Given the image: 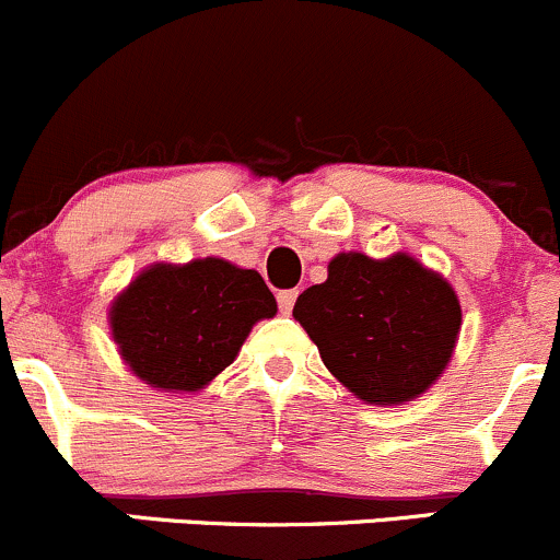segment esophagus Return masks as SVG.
Instances as JSON below:
<instances>
[{"instance_id":"1","label":"esophagus","mask_w":560,"mask_h":560,"mask_svg":"<svg viewBox=\"0 0 560 560\" xmlns=\"http://www.w3.org/2000/svg\"><path fill=\"white\" fill-rule=\"evenodd\" d=\"M276 301H279L281 314H290L292 306H295V301H298V290H281L279 295H276Z\"/></svg>"}]
</instances>
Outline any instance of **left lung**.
Returning a JSON list of instances; mask_svg holds the SVG:
<instances>
[{"instance_id":"left-lung-1","label":"left lung","mask_w":560,"mask_h":560,"mask_svg":"<svg viewBox=\"0 0 560 560\" xmlns=\"http://www.w3.org/2000/svg\"><path fill=\"white\" fill-rule=\"evenodd\" d=\"M332 376L365 404L425 393L453 358L460 303L453 287L409 254H338L325 284L292 308Z\"/></svg>"}]
</instances>
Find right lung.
Segmentation results:
<instances>
[{
  "instance_id": "right-lung-1",
  "label": "right lung",
  "mask_w": 560,
  "mask_h": 560,
  "mask_svg": "<svg viewBox=\"0 0 560 560\" xmlns=\"http://www.w3.org/2000/svg\"><path fill=\"white\" fill-rule=\"evenodd\" d=\"M273 314L276 298L257 270L206 257L143 270L113 303L110 327L140 380L191 393L233 363L254 322Z\"/></svg>"
}]
</instances>
